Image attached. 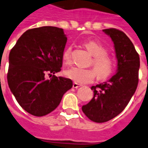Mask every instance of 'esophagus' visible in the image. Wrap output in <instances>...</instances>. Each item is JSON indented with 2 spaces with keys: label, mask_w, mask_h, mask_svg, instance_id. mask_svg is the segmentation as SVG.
Here are the masks:
<instances>
[{
  "label": "esophagus",
  "mask_w": 148,
  "mask_h": 148,
  "mask_svg": "<svg viewBox=\"0 0 148 148\" xmlns=\"http://www.w3.org/2000/svg\"><path fill=\"white\" fill-rule=\"evenodd\" d=\"M80 86H81V85H79V84H78V83L76 82H74L73 85V87L74 88H77L80 87Z\"/></svg>",
  "instance_id": "34e87169"
}]
</instances>
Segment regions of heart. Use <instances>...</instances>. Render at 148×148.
<instances>
[{
	"instance_id": "heart-1",
	"label": "heart",
	"mask_w": 148,
	"mask_h": 148,
	"mask_svg": "<svg viewBox=\"0 0 148 148\" xmlns=\"http://www.w3.org/2000/svg\"><path fill=\"white\" fill-rule=\"evenodd\" d=\"M86 49L93 56L91 65L93 69H82L72 67L65 72V75L76 83L87 84L94 81L96 73L99 79H104L113 73L115 63L113 57L108 53V50L103 44L97 41H90L84 44ZM72 47H69L63 51V61L65 64L71 63Z\"/></svg>"
}]
</instances>
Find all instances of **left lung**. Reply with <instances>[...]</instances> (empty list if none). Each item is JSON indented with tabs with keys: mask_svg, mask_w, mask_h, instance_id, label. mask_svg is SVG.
<instances>
[{
	"mask_svg": "<svg viewBox=\"0 0 148 148\" xmlns=\"http://www.w3.org/2000/svg\"><path fill=\"white\" fill-rule=\"evenodd\" d=\"M103 31L114 44L117 73L108 81L92 86L93 98L82 108L89 119L99 123L113 119L125 109L137 88L140 67L138 53L125 33L113 28Z\"/></svg>",
	"mask_w": 148,
	"mask_h": 148,
	"instance_id": "left-lung-1",
	"label": "left lung"
}]
</instances>
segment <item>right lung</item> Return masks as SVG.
I'll return each mask as SVG.
<instances>
[{
	"label": "right lung",
	"mask_w": 148,
	"mask_h": 148,
	"mask_svg": "<svg viewBox=\"0 0 148 148\" xmlns=\"http://www.w3.org/2000/svg\"><path fill=\"white\" fill-rule=\"evenodd\" d=\"M66 41L63 29L42 26L25 32L10 52L8 85L32 115L43 116L54 110L73 87L71 79L54 75L61 70Z\"/></svg>",
	"instance_id": "add662e5"
}]
</instances>
